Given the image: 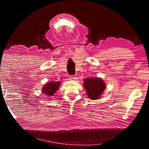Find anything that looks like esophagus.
Masks as SVG:
<instances>
[{
	"instance_id": "esophagus-1",
	"label": "esophagus",
	"mask_w": 149,
	"mask_h": 149,
	"mask_svg": "<svg viewBox=\"0 0 149 149\" xmlns=\"http://www.w3.org/2000/svg\"><path fill=\"white\" fill-rule=\"evenodd\" d=\"M69 79L70 80H75V79H76V77L74 76V75H70L69 77Z\"/></svg>"
}]
</instances>
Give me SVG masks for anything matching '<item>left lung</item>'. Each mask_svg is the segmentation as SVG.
Segmentation results:
<instances>
[{
    "instance_id": "1",
    "label": "left lung",
    "mask_w": 149,
    "mask_h": 149,
    "mask_svg": "<svg viewBox=\"0 0 149 149\" xmlns=\"http://www.w3.org/2000/svg\"><path fill=\"white\" fill-rule=\"evenodd\" d=\"M84 88L87 90V96L91 100L99 98L105 89L106 85L100 78H87L84 81Z\"/></svg>"
}]
</instances>
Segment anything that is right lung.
<instances>
[{"mask_svg": "<svg viewBox=\"0 0 149 149\" xmlns=\"http://www.w3.org/2000/svg\"><path fill=\"white\" fill-rule=\"evenodd\" d=\"M60 82L58 81V82H54V81H51L49 83V84H46L45 86L43 87L42 88V93L46 94L47 95L49 96H52L55 93H56V91L58 89V87H60Z\"/></svg>", "mask_w": 149, "mask_h": 149, "instance_id": "right-lung-1", "label": "right lung"}]
</instances>
